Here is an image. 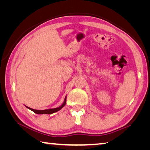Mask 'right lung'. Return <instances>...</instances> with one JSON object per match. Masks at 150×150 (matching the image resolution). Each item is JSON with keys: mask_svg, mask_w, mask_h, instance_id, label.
Instances as JSON below:
<instances>
[{"mask_svg": "<svg viewBox=\"0 0 150 150\" xmlns=\"http://www.w3.org/2000/svg\"><path fill=\"white\" fill-rule=\"evenodd\" d=\"M65 103H66V97L65 98V100H64V103H63V105L59 106V107L58 108H53V109H46V110H35V109H33V108H30L29 107H28V106H26V107L30 109V110H32L34 112L36 113V114H38V115H42V114H52V113H54L55 112H57L58 110H59L60 109H62L63 106H64L65 105Z\"/></svg>", "mask_w": 150, "mask_h": 150, "instance_id": "obj_1", "label": "right lung"}]
</instances>
